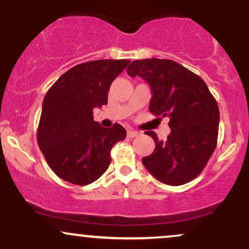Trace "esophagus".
<instances>
[{"label":"esophagus","instance_id":"34e87169","mask_svg":"<svg viewBox=\"0 0 249 249\" xmlns=\"http://www.w3.org/2000/svg\"><path fill=\"white\" fill-rule=\"evenodd\" d=\"M139 133L138 131H134V130H128L127 131V137L128 138H134V137H137V136H139Z\"/></svg>","mask_w":249,"mask_h":249}]
</instances>
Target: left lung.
Masks as SVG:
<instances>
[{
    "instance_id": "8db88e82",
    "label": "left lung",
    "mask_w": 249,
    "mask_h": 249,
    "mask_svg": "<svg viewBox=\"0 0 249 249\" xmlns=\"http://www.w3.org/2000/svg\"><path fill=\"white\" fill-rule=\"evenodd\" d=\"M128 76H139L150 85V112L168 117L171 133L142 159L156 179L179 186L198 177L216 147L219 107L206 83L192 71L171 59H138L127 67Z\"/></svg>"
}]
</instances>
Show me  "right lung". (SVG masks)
<instances>
[{
    "instance_id": "right-lung-1",
    "label": "right lung",
    "mask_w": 249,
    "mask_h": 249,
    "mask_svg": "<svg viewBox=\"0 0 249 249\" xmlns=\"http://www.w3.org/2000/svg\"><path fill=\"white\" fill-rule=\"evenodd\" d=\"M128 59H98L71 68L44 97L37 142L59 178L75 185L93 182L107 170L110 151L126 138L119 124L103 127L93 108L107 104L111 83Z\"/></svg>"
}]
</instances>
